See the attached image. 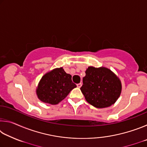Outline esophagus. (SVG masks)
<instances>
[{"label": "esophagus", "instance_id": "esophagus-1", "mask_svg": "<svg viewBox=\"0 0 147 147\" xmlns=\"http://www.w3.org/2000/svg\"><path fill=\"white\" fill-rule=\"evenodd\" d=\"M82 85V83H79V84H77V87H78V88H80Z\"/></svg>", "mask_w": 147, "mask_h": 147}]
</instances>
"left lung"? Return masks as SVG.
Segmentation results:
<instances>
[{"mask_svg": "<svg viewBox=\"0 0 147 147\" xmlns=\"http://www.w3.org/2000/svg\"><path fill=\"white\" fill-rule=\"evenodd\" d=\"M80 90L87 102L92 106L107 108L115 103L120 96L121 83L109 69L89 67Z\"/></svg>", "mask_w": 147, "mask_h": 147, "instance_id": "obj_1", "label": "left lung"}]
</instances>
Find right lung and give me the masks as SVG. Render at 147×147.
Returning a JSON list of instances; mask_svg holds the SVG:
<instances>
[{"mask_svg":"<svg viewBox=\"0 0 147 147\" xmlns=\"http://www.w3.org/2000/svg\"><path fill=\"white\" fill-rule=\"evenodd\" d=\"M76 87L71 74H67L62 67L58 68L42 77L37 94L42 102L54 105L63 100Z\"/></svg>","mask_w":147,"mask_h":147,"instance_id":"1","label":"right lung"}]
</instances>
